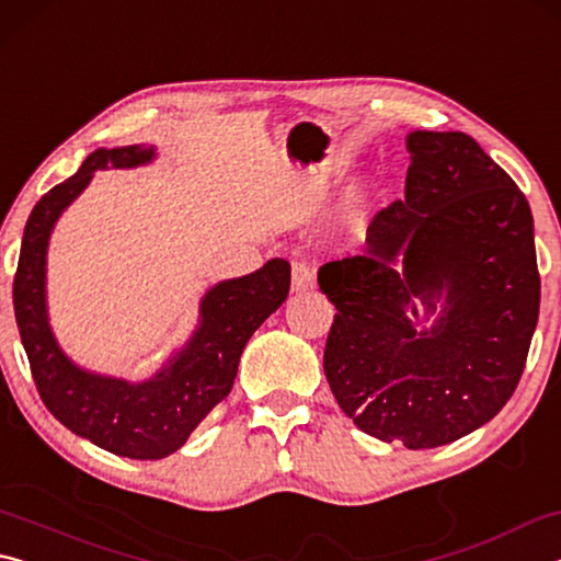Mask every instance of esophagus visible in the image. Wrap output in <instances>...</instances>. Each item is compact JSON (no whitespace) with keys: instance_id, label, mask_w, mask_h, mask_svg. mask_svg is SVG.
I'll use <instances>...</instances> for the list:
<instances>
[{"instance_id":"obj_1","label":"esophagus","mask_w":561,"mask_h":561,"mask_svg":"<svg viewBox=\"0 0 561 561\" xmlns=\"http://www.w3.org/2000/svg\"><path fill=\"white\" fill-rule=\"evenodd\" d=\"M314 287V272L307 262H291V289L307 291Z\"/></svg>"}]
</instances>
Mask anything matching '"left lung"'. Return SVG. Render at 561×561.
Wrapping results in <instances>:
<instances>
[{
  "instance_id": "1",
  "label": "left lung",
  "mask_w": 561,
  "mask_h": 561,
  "mask_svg": "<svg viewBox=\"0 0 561 561\" xmlns=\"http://www.w3.org/2000/svg\"><path fill=\"white\" fill-rule=\"evenodd\" d=\"M405 146V201L374 217L364 254L327 262L319 287L336 307L324 374L341 411L423 450L478 431L515 393L539 272L527 197L485 150L460 130H413Z\"/></svg>"
}]
</instances>
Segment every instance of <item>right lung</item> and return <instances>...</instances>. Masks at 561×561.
<instances>
[{
    "instance_id": "1",
    "label": "right lung",
    "mask_w": 561,
    "mask_h": 561,
    "mask_svg": "<svg viewBox=\"0 0 561 561\" xmlns=\"http://www.w3.org/2000/svg\"><path fill=\"white\" fill-rule=\"evenodd\" d=\"M153 146L99 148L79 173L51 187L26 220L14 274V317L44 405L71 433L130 460H160L183 448L203 417L232 391L247 341L289 294L287 260H270L247 277L225 279L205 294L187 344L148 381L101 376L76 366L56 344L46 314V250L56 220L96 170L138 168Z\"/></svg>"
}]
</instances>
